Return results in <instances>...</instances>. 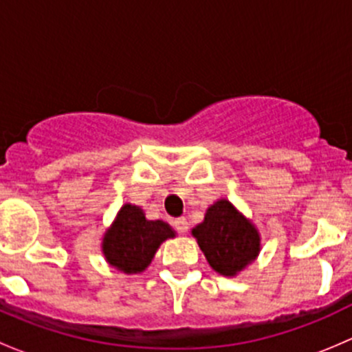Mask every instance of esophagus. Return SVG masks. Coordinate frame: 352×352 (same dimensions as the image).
I'll return each mask as SVG.
<instances>
[{
    "instance_id": "obj_1",
    "label": "esophagus",
    "mask_w": 352,
    "mask_h": 352,
    "mask_svg": "<svg viewBox=\"0 0 352 352\" xmlns=\"http://www.w3.org/2000/svg\"><path fill=\"white\" fill-rule=\"evenodd\" d=\"M173 226H175V230L179 233H187V230H189V223H187L186 218H179L173 221Z\"/></svg>"
}]
</instances>
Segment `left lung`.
Here are the masks:
<instances>
[{
  "label": "left lung",
  "mask_w": 352,
  "mask_h": 352,
  "mask_svg": "<svg viewBox=\"0 0 352 352\" xmlns=\"http://www.w3.org/2000/svg\"><path fill=\"white\" fill-rule=\"evenodd\" d=\"M192 236L212 271L235 278L261 254L257 226L228 199H218L208 209L202 223L192 228Z\"/></svg>",
  "instance_id": "obj_1"
}]
</instances>
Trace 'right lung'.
Listing matches in <instances>:
<instances>
[{
	"instance_id": "obj_1",
	"label": "right lung",
	"mask_w": 352,
	"mask_h": 352,
	"mask_svg": "<svg viewBox=\"0 0 352 352\" xmlns=\"http://www.w3.org/2000/svg\"><path fill=\"white\" fill-rule=\"evenodd\" d=\"M175 230L162 219H148L140 206L126 202L102 239V254L109 265L124 274L146 271L156 250Z\"/></svg>"
}]
</instances>
